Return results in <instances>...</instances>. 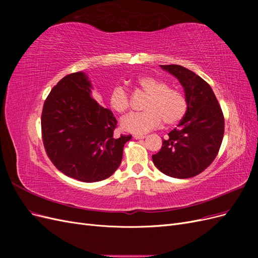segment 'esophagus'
<instances>
[{
  "label": "esophagus",
  "instance_id": "esophagus-1",
  "mask_svg": "<svg viewBox=\"0 0 258 258\" xmlns=\"http://www.w3.org/2000/svg\"><path fill=\"white\" fill-rule=\"evenodd\" d=\"M134 138H135L136 140H140V139H144V138H146V137L143 136V135H135Z\"/></svg>",
  "mask_w": 258,
  "mask_h": 258
}]
</instances>
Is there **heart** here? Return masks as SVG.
<instances>
[{
	"mask_svg": "<svg viewBox=\"0 0 258 258\" xmlns=\"http://www.w3.org/2000/svg\"><path fill=\"white\" fill-rule=\"evenodd\" d=\"M135 84L147 93L144 103L146 111L124 117L121 120L123 130L141 135L160 127L163 120L172 126L183 119L187 112V101L181 91L168 87L165 81L151 75L139 76ZM108 104L116 113H126L130 107L128 91L116 86L108 96Z\"/></svg>",
	"mask_w": 258,
	"mask_h": 258,
	"instance_id": "obj_1",
	"label": "heart"
}]
</instances>
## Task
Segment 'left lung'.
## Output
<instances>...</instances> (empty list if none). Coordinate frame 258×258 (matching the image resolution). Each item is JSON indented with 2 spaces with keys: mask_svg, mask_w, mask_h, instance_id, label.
<instances>
[{
  "mask_svg": "<svg viewBox=\"0 0 258 258\" xmlns=\"http://www.w3.org/2000/svg\"><path fill=\"white\" fill-rule=\"evenodd\" d=\"M183 86L187 112L177 128L153 155L154 165L175 178L196 176L215 159L224 137V115L211 86L190 70L177 64L160 66Z\"/></svg>",
  "mask_w": 258,
  "mask_h": 258,
  "instance_id": "8db88e82",
  "label": "left lung"
}]
</instances>
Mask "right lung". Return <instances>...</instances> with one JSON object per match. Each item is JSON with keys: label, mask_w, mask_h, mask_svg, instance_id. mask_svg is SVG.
Instances as JSON below:
<instances>
[{"label": "right lung", "mask_w": 258, "mask_h": 258, "mask_svg": "<svg viewBox=\"0 0 258 258\" xmlns=\"http://www.w3.org/2000/svg\"><path fill=\"white\" fill-rule=\"evenodd\" d=\"M91 88L84 72L64 76L46 98L41 120L45 151L54 167L86 183L110 177L131 139L114 136L117 120L91 97Z\"/></svg>", "instance_id": "add662e5"}]
</instances>
